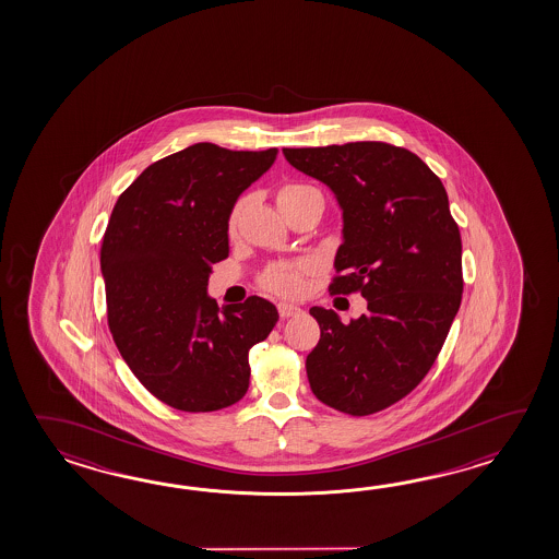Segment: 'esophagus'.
<instances>
[{
  "mask_svg": "<svg viewBox=\"0 0 559 559\" xmlns=\"http://www.w3.org/2000/svg\"><path fill=\"white\" fill-rule=\"evenodd\" d=\"M277 311H280L282 318H292V316H297L301 309L297 308L296 304L280 301V304H277Z\"/></svg>",
  "mask_w": 559,
  "mask_h": 559,
  "instance_id": "34e87169",
  "label": "esophagus"
}]
</instances>
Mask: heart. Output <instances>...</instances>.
<instances>
[{
    "label": "heart",
    "instance_id": "b5f03b06",
    "mask_svg": "<svg viewBox=\"0 0 559 559\" xmlns=\"http://www.w3.org/2000/svg\"><path fill=\"white\" fill-rule=\"evenodd\" d=\"M306 190V186H285L282 190L277 191V202L284 200L287 195L296 193V191ZM239 219V205L229 215V222H227V229L229 234L234 236L236 234V227H238ZM308 263H297V265H275L267 274L263 275V284L270 289H274L277 294H297L304 285L301 274L308 272Z\"/></svg>",
    "mask_w": 559,
    "mask_h": 559
}]
</instances>
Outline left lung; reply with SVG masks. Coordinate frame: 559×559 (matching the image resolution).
Masks as SVG:
<instances>
[{"label":"left lung","mask_w":559,"mask_h":559,"mask_svg":"<svg viewBox=\"0 0 559 559\" xmlns=\"http://www.w3.org/2000/svg\"><path fill=\"white\" fill-rule=\"evenodd\" d=\"M285 159L333 191L342 246L332 294L359 292L368 313L344 323L311 308L321 337L306 359L313 395L369 416L426 378L462 304V238L441 179L390 143L285 147Z\"/></svg>","instance_id":"left-lung-1"}]
</instances>
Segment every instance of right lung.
Wrapping results in <instances>:
<instances>
[{
  "label": "right lung",
  "mask_w": 559,
  "mask_h": 559,
  "mask_svg": "<svg viewBox=\"0 0 559 559\" xmlns=\"http://www.w3.org/2000/svg\"><path fill=\"white\" fill-rule=\"evenodd\" d=\"M275 157L193 143L145 167L114 205L99 255L109 332L143 388L181 412L239 402L248 354L280 318L263 297L219 309L207 296L234 205Z\"/></svg>",
  "instance_id": "right-lung-1"
}]
</instances>
